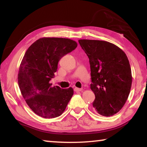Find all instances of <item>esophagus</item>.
Instances as JSON below:
<instances>
[{
	"label": "esophagus",
	"instance_id": "1",
	"mask_svg": "<svg viewBox=\"0 0 147 147\" xmlns=\"http://www.w3.org/2000/svg\"><path fill=\"white\" fill-rule=\"evenodd\" d=\"M82 90V88H74V91H76V92L81 91Z\"/></svg>",
	"mask_w": 147,
	"mask_h": 147
}]
</instances>
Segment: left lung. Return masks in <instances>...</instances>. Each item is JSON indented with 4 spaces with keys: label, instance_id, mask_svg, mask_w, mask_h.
<instances>
[{
    "label": "left lung",
    "instance_id": "obj_1",
    "mask_svg": "<svg viewBox=\"0 0 147 147\" xmlns=\"http://www.w3.org/2000/svg\"><path fill=\"white\" fill-rule=\"evenodd\" d=\"M89 59L93 103L98 113L109 117L118 113L127 100L132 76L126 54L115 45L105 41L80 39Z\"/></svg>",
    "mask_w": 147,
    "mask_h": 147
}]
</instances>
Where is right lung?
<instances>
[{
    "mask_svg": "<svg viewBox=\"0 0 147 147\" xmlns=\"http://www.w3.org/2000/svg\"><path fill=\"white\" fill-rule=\"evenodd\" d=\"M77 47L70 39L43 38L30 46L19 67L18 84L28 106L41 117H59L73 95L72 88L61 89L49 83L62 57Z\"/></svg>",
    "mask_w": 147,
    "mask_h": 147,
    "instance_id": "1",
    "label": "right lung"
}]
</instances>
